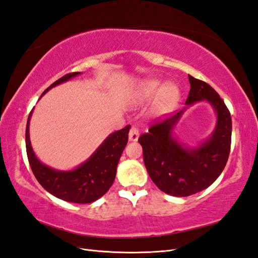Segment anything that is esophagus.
<instances>
[{"label":"esophagus","mask_w":258,"mask_h":258,"mask_svg":"<svg viewBox=\"0 0 258 258\" xmlns=\"http://www.w3.org/2000/svg\"><path fill=\"white\" fill-rule=\"evenodd\" d=\"M138 136H140V132H138V128L135 126H132L130 132H128V138L130 141L136 142L138 140Z\"/></svg>","instance_id":"1"}]
</instances>
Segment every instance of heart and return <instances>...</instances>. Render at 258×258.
<instances>
[{"label": "heart", "instance_id": "1", "mask_svg": "<svg viewBox=\"0 0 258 258\" xmlns=\"http://www.w3.org/2000/svg\"><path fill=\"white\" fill-rule=\"evenodd\" d=\"M160 82L157 79H147L144 81L134 94V101L137 103H142L149 100L153 97L158 89L154 109L158 113H166V112L172 109L175 103L179 100L180 97V89L177 86L172 82L164 83L159 88Z\"/></svg>", "mask_w": 258, "mask_h": 258}]
</instances>
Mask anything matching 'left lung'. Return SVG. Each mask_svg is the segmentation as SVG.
Segmentation results:
<instances>
[{
  "label": "left lung",
  "mask_w": 258,
  "mask_h": 258,
  "mask_svg": "<svg viewBox=\"0 0 258 258\" xmlns=\"http://www.w3.org/2000/svg\"><path fill=\"white\" fill-rule=\"evenodd\" d=\"M190 84L186 104L206 100L217 113L214 133L196 148L181 145L172 131L183 114L155 122L138 142L143 147L144 162L150 179L166 194L184 197L207 188L226 167L230 147L232 121L220 96L210 85L188 75Z\"/></svg>",
  "instance_id": "8db88e82"
}]
</instances>
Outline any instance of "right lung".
<instances>
[{
    "label": "right lung",
    "mask_w": 258,
    "mask_h": 258,
    "mask_svg": "<svg viewBox=\"0 0 258 258\" xmlns=\"http://www.w3.org/2000/svg\"><path fill=\"white\" fill-rule=\"evenodd\" d=\"M79 74V72L70 73L57 79L43 91L42 96L54 86ZM31 112L26 126V150L32 173L41 186L60 200L76 204L92 203L107 193L114 182L118 160L127 144L130 125L109 135L89 159L76 169L58 171L39 161L31 148L29 138Z\"/></svg>",
    "instance_id": "add662e5"
}]
</instances>
